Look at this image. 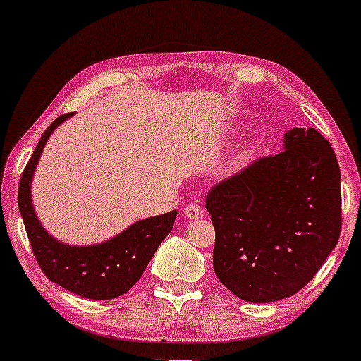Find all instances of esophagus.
<instances>
[{
  "mask_svg": "<svg viewBox=\"0 0 361 361\" xmlns=\"http://www.w3.org/2000/svg\"><path fill=\"white\" fill-rule=\"evenodd\" d=\"M185 215H186V219H190V221H197V219L204 217L205 212L198 205H186Z\"/></svg>",
  "mask_w": 361,
  "mask_h": 361,
  "instance_id": "obj_1",
  "label": "esophagus"
}]
</instances>
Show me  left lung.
Here are the masks:
<instances>
[{"instance_id": "obj_1", "label": "left lung", "mask_w": 361, "mask_h": 361, "mask_svg": "<svg viewBox=\"0 0 361 361\" xmlns=\"http://www.w3.org/2000/svg\"><path fill=\"white\" fill-rule=\"evenodd\" d=\"M214 270L234 295L270 304L309 283L341 231V173L316 128L293 127L280 154L261 157L207 195Z\"/></svg>"}]
</instances>
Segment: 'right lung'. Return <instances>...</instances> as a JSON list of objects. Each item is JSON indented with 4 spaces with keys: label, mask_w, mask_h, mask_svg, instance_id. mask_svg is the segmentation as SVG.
<instances>
[{
    "label": "right lung",
    "mask_w": 361,
    "mask_h": 361,
    "mask_svg": "<svg viewBox=\"0 0 361 361\" xmlns=\"http://www.w3.org/2000/svg\"><path fill=\"white\" fill-rule=\"evenodd\" d=\"M74 114L56 118L37 144L18 186V209L37 263L49 280L93 300L123 295L137 283L164 238L171 233L176 210L134 222L114 238L90 246L56 239L37 217L32 202V180L52 132Z\"/></svg>",
    "instance_id": "add662e5"
}]
</instances>
